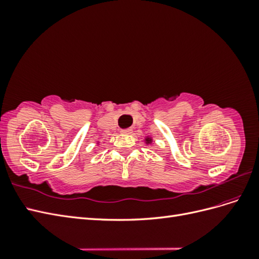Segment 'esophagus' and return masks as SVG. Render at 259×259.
Listing matches in <instances>:
<instances>
[{
  "label": "esophagus",
  "mask_w": 259,
  "mask_h": 259,
  "mask_svg": "<svg viewBox=\"0 0 259 259\" xmlns=\"http://www.w3.org/2000/svg\"><path fill=\"white\" fill-rule=\"evenodd\" d=\"M122 134H125V135H130L133 133V128H126V130H122L121 131Z\"/></svg>",
  "instance_id": "1"
}]
</instances>
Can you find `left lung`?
I'll return each instance as SVG.
<instances>
[{
    "label": "left lung",
    "mask_w": 259,
    "mask_h": 259,
    "mask_svg": "<svg viewBox=\"0 0 259 259\" xmlns=\"http://www.w3.org/2000/svg\"><path fill=\"white\" fill-rule=\"evenodd\" d=\"M144 142L147 146H149V145L152 146L153 145V138L151 136H146L145 139H144Z\"/></svg>",
    "instance_id": "left-lung-1"
}]
</instances>
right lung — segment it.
<instances>
[{
	"instance_id": "1",
	"label": "right lung",
	"mask_w": 259,
	"mask_h": 259,
	"mask_svg": "<svg viewBox=\"0 0 259 259\" xmlns=\"http://www.w3.org/2000/svg\"><path fill=\"white\" fill-rule=\"evenodd\" d=\"M97 143H99V142H97Z\"/></svg>"
}]
</instances>
